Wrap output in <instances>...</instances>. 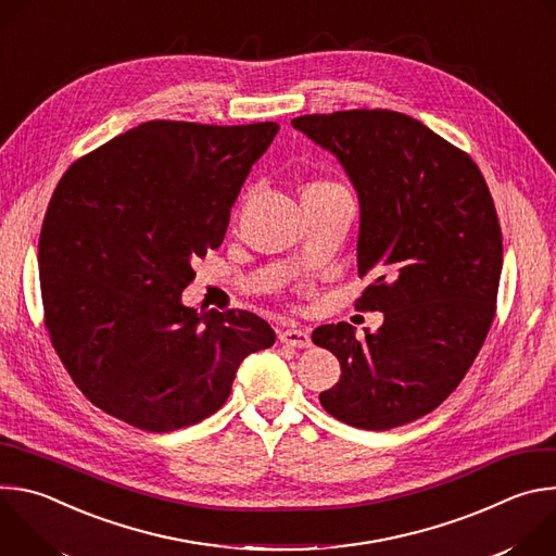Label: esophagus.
Instances as JSON below:
<instances>
[{
    "label": "esophagus",
    "instance_id": "esophagus-1",
    "mask_svg": "<svg viewBox=\"0 0 556 556\" xmlns=\"http://www.w3.org/2000/svg\"><path fill=\"white\" fill-rule=\"evenodd\" d=\"M279 341L290 345V348H309L312 345V339L305 330H296V328H290V330H281L279 332Z\"/></svg>",
    "mask_w": 556,
    "mask_h": 556
}]
</instances>
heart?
Returning <instances> with one entry per match:
<instances>
[{"mask_svg": "<svg viewBox=\"0 0 556 556\" xmlns=\"http://www.w3.org/2000/svg\"><path fill=\"white\" fill-rule=\"evenodd\" d=\"M332 189H341V187H339V185H334V182L316 180V182H309V185L303 189V193H307V191H332Z\"/></svg>", "mask_w": 556, "mask_h": 556, "instance_id": "obj_1", "label": "heart"}]
</instances>
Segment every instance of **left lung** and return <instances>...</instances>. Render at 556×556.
I'll return each instance as SVG.
<instances>
[{"label": "left lung", "instance_id": "obj_1", "mask_svg": "<svg viewBox=\"0 0 556 556\" xmlns=\"http://www.w3.org/2000/svg\"><path fill=\"white\" fill-rule=\"evenodd\" d=\"M332 151L361 202L358 309L384 314L365 339L350 324L312 341L341 363L321 391L337 420L384 431L440 407L480 354L495 319L502 228L472 157L420 121L391 110L305 114L292 121Z\"/></svg>", "mask_w": 556, "mask_h": 556}]
</instances>
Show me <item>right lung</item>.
<instances>
[{"label": "right lung", "mask_w": 556, "mask_h": 556, "mask_svg": "<svg viewBox=\"0 0 556 556\" xmlns=\"http://www.w3.org/2000/svg\"><path fill=\"white\" fill-rule=\"evenodd\" d=\"M277 131L149 121L59 180L39 235L43 321L94 407L149 433L198 425L226 403L242 361L275 343L257 314L198 312L180 294Z\"/></svg>", "instance_id": "right-lung-1"}]
</instances>
